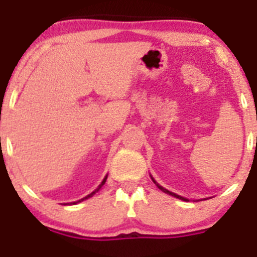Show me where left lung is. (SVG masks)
Listing matches in <instances>:
<instances>
[{"label":"left lung","mask_w":257,"mask_h":257,"mask_svg":"<svg viewBox=\"0 0 257 257\" xmlns=\"http://www.w3.org/2000/svg\"><path fill=\"white\" fill-rule=\"evenodd\" d=\"M152 180H154V183H155V184H156V186H157V187H159V188H160V189H161V191H164V192H165V193H169V195H172V196H174V197L179 198V200H183V201H188V200H187V198L182 197V196L177 195V193H173V192L168 191V189H165V188H164V187H161V186H160V184H157V183H156V180H155V179H154V178H152Z\"/></svg>","instance_id":"obj_1"}]
</instances>
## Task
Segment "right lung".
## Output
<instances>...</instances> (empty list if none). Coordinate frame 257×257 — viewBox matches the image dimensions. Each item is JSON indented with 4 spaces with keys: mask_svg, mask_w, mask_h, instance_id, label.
Segmentation results:
<instances>
[{
    "mask_svg": "<svg viewBox=\"0 0 257 257\" xmlns=\"http://www.w3.org/2000/svg\"><path fill=\"white\" fill-rule=\"evenodd\" d=\"M106 179H107V175H106V177H105V178H103V180H102V182H101V184H100V186L97 187V188H96V189H94V191H93V192H92V193H89V195H88V196H85V197H84V198H82V200H79V201H75V202H73V205H75V203H78V202H82V201H84V200H87V198L92 197V196H93V195H94V193H96V192H98V191H100V188H101V187H102V186H103V184H105Z\"/></svg>",
    "mask_w": 257,
    "mask_h": 257,
    "instance_id": "1",
    "label": "right lung"
}]
</instances>
